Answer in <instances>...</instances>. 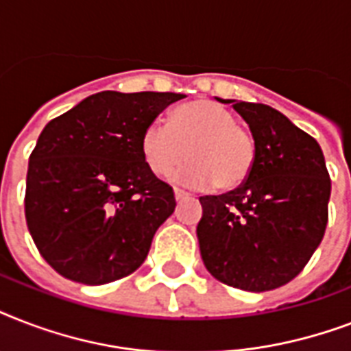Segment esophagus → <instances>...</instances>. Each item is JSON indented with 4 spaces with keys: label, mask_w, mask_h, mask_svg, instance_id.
I'll list each match as a JSON object with an SVG mask.
<instances>
[{
    "label": "esophagus",
    "mask_w": 351,
    "mask_h": 351,
    "mask_svg": "<svg viewBox=\"0 0 351 351\" xmlns=\"http://www.w3.org/2000/svg\"><path fill=\"white\" fill-rule=\"evenodd\" d=\"M175 198H176V202H180V200H186V198H189V193L182 191V189H175Z\"/></svg>",
    "instance_id": "1"
}]
</instances>
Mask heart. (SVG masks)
Segmentation results:
<instances>
[{"label":"heart","instance_id":"heart-1","mask_svg":"<svg viewBox=\"0 0 351 351\" xmlns=\"http://www.w3.org/2000/svg\"><path fill=\"white\" fill-rule=\"evenodd\" d=\"M142 154L149 171L165 176L187 156L171 178L193 189L217 186L230 191L244 184L256 156L255 138L228 109L209 100L178 107L169 123L151 121L142 134Z\"/></svg>","mask_w":351,"mask_h":351}]
</instances>
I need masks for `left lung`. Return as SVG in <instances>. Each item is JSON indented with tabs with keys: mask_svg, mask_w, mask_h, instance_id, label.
I'll list each match as a JSON object with an SVG mask.
<instances>
[{
	"mask_svg": "<svg viewBox=\"0 0 351 351\" xmlns=\"http://www.w3.org/2000/svg\"><path fill=\"white\" fill-rule=\"evenodd\" d=\"M217 100L231 104L250 125L256 156L242 186L200 197V255L220 282L269 291L293 280L324 237L332 193L324 154L315 138L277 109Z\"/></svg>",
	"mask_w": 351,
	"mask_h": 351,
	"instance_id": "left-lung-1",
	"label": "left lung"
}]
</instances>
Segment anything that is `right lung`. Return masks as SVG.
Masks as SVG:
<instances>
[{
  "label": "right lung",
  "mask_w": 351,
  "mask_h": 351,
  "mask_svg": "<svg viewBox=\"0 0 351 351\" xmlns=\"http://www.w3.org/2000/svg\"><path fill=\"white\" fill-rule=\"evenodd\" d=\"M176 93L101 90L41 131L29 158L25 219L49 266L100 286L142 266L175 211V193L149 171L142 134Z\"/></svg>",
  "instance_id": "right-lung-1"
}]
</instances>
